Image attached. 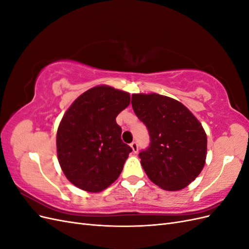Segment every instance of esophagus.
Wrapping results in <instances>:
<instances>
[{
    "label": "esophagus",
    "mask_w": 249,
    "mask_h": 249,
    "mask_svg": "<svg viewBox=\"0 0 249 249\" xmlns=\"http://www.w3.org/2000/svg\"><path fill=\"white\" fill-rule=\"evenodd\" d=\"M131 147H132L133 152H134L135 154H136V153L138 152V144H137L136 141H133V142L131 143Z\"/></svg>",
    "instance_id": "1"
}]
</instances>
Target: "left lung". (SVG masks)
Masks as SVG:
<instances>
[{
  "mask_svg": "<svg viewBox=\"0 0 249 249\" xmlns=\"http://www.w3.org/2000/svg\"><path fill=\"white\" fill-rule=\"evenodd\" d=\"M132 107L149 135V145L139 153L149 179L168 191L187 187L206 163L200 123L182 103L157 93L133 94Z\"/></svg>",
  "mask_w": 249,
  "mask_h": 249,
  "instance_id": "left-lung-1",
  "label": "left lung"
}]
</instances>
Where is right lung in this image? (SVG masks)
<instances>
[{
  "label": "right lung",
  "mask_w": 249,
  "mask_h": 249,
  "mask_svg": "<svg viewBox=\"0 0 249 249\" xmlns=\"http://www.w3.org/2000/svg\"><path fill=\"white\" fill-rule=\"evenodd\" d=\"M130 104V94L109 86L87 90L74 101L59 124L57 155L65 177L88 192L115 182L132 152L122 140L116 116Z\"/></svg>",
  "instance_id": "1"
}]
</instances>
